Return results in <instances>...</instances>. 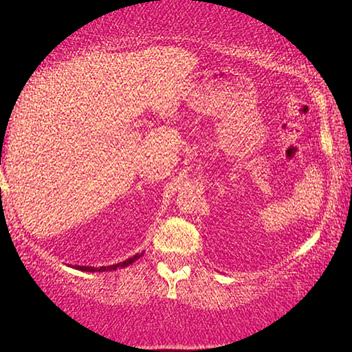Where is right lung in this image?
Masks as SVG:
<instances>
[{
	"mask_svg": "<svg viewBox=\"0 0 352 352\" xmlns=\"http://www.w3.org/2000/svg\"><path fill=\"white\" fill-rule=\"evenodd\" d=\"M141 256H144V253H136L132 258L126 259L124 262H119V264H113V265H107V267H87V265H74V269L77 270H82V272H111V270H118V269H122V267H127L135 262L136 259H140Z\"/></svg>",
	"mask_w": 352,
	"mask_h": 352,
	"instance_id": "add662e5",
	"label": "right lung"
}]
</instances>
